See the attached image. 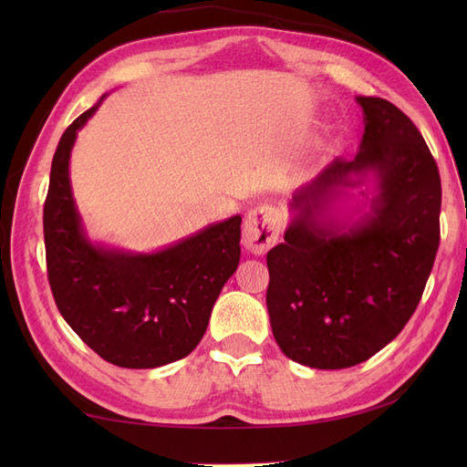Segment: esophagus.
Listing matches in <instances>:
<instances>
[{
  "mask_svg": "<svg viewBox=\"0 0 467 467\" xmlns=\"http://www.w3.org/2000/svg\"><path fill=\"white\" fill-rule=\"evenodd\" d=\"M285 216L271 204L256 206L246 214L243 224V243L254 254H263L279 241Z\"/></svg>",
  "mask_w": 467,
  "mask_h": 467,
  "instance_id": "obj_1",
  "label": "esophagus"
}]
</instances>
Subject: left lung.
Instances as JSON below:
<instances>
[{"label":"left lung","mask_w":467,"mask_h":467,"mask_svg":"<svg viewBox=\"0 0 467 467\" xmlns=\"http://www.w3.org/2000/svg\"><path fill=\"white\" fill-rule=\"evenodd\" d=\"M357 102L365 114L359 152L295 192L285 243L266 253L275 339L315 369L353 367L393 341L418 309L440 246L441 181L423 136L383 98ZM369 171L372 213L351 227L325 219L340 188Z\"/></svg>","instance_id":"obj_1"}]
</instances>
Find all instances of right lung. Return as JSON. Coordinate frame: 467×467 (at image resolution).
I'll use <instances>...</instances> for the list:
<instances>
[{
  "instance_id": "add662e5",
  "label": "right lung",
  "mask_w": 467,
  "mask_h": 467,
  "mask_svg": "<svg viewBox=\"0 0 467 467\" xmlns=\"http://www.w3.org/2000/svg\"><path fill=\"white\" fill-rule=\"evenodd\" d=\"M100 102L66 128L44 204L47 281L76 335L108 363L152 369L201 343L213 305L241 259V216L150 254L92 244L69 186V152Z\"/></svg>"
}]
</instances>
